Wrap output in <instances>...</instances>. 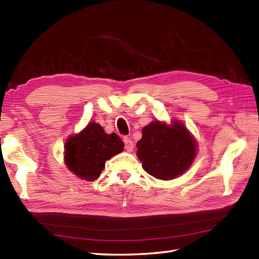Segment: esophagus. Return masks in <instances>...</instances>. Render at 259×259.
<instances>
[{
	"label": "esophagus",
	"instance_id": "esophagus-1",
	"mask_svg": "<svg viewBox=\"0 0 259 259\" xmlns=\"http://www.w3.org/2000/svg\"><path fill=\"white\" fill-rule=\"evenodd\" d=\"M123 142H124V145H125V150H126V151L131 152V151L134 150V143H133V140L129 139V138H124Z\"/></svg>",
	"mask_w": 259,
	"mask_h": 259
}]
</instances>
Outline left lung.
Here are the masks:
<instances>
[{"mask_svg": "<svg viewBox=\"0 0 259 259\" xmlns=\"http://www.w3.org/2000/svg\"><path fill=\"white\" fill-rule=\"evenodd\" d=\"M137 143V156L144 170L161 181L177 178L192 165L198 143L181 121L171 124L155 120L144 126Z\"/></svg>", "mask_w": 259, "mask_h": 259, "instance_id": "obj_1", "label": "left lung"}]
</instances>
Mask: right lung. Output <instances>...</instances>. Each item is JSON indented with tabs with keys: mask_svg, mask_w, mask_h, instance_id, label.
I'll list each match as a JSON object with an SVG mask.
<instances>
[{
	"mask_svg": "<svg viewBox=\"0 0 259 259\" xmlns=\"http://www.w3.org/2000/svg\"><path fill=\"white\" fill-rule=\"evenodd\" d=\"M123 147L116 134H106L102 125L90 122L81 133L67 138L64 161L78 178L94 182L104 170L105 162L121 153Z\"/></svg>",
	"mask_w": 259,
	"mask_h": 259,
	"instance_id": "right-lung-1",
	"label": "right lung"
}]
</instances>
